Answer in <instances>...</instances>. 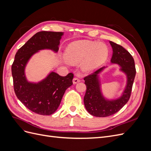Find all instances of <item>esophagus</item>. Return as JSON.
<instances>
[{"label":"esophagus","instance_id":"esophagus-1","mask_svg":"<svg viewBox=\"0 0 151 151\" xmlns=\"http://www.w3.org/2000/svg\"><path fill=\"white\" fill-rule=\"evenodd\" d=\"M81 81V80L77 78V77H74V79H73V83L74 84H77V83H79V82Z\"/></svg>","mask_w":151,"mask_h":151}]
</instances>
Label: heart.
I'll return each mask as SVG.
<instances>
[{
	"instance_id": "1",
	"label": "heart",
	"mask_w": 151,
	"mask_h": 151,
	"mask_svg": "<svg viewBox=\"0 0 151 151\" xmlns=\"http://www.w3.org/2000/svg\"><path fill=\"white\" fill-rule=\"evenodd\" d=\"M108 49L105 44L88 40H80L70 43L66 50L68 61L77 63L83 61L82 68L90 71L98 67L106 60Z\"/></svg>"
}]
</instances>
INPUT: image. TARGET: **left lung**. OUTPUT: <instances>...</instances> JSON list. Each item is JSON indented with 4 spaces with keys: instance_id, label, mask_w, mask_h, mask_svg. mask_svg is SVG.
Listing matches in <instances>:
<instances>
[{
    "instance_id": "left-lung-1",
    "label": "left lung",
    "mask_w": 151,
    "mask_h": 151,
    "mask_svg": "<svg viewBox=\"0 0 151 151\" xmlns=\"http://www.w3.org/2000/svg\"><path fill=\"white\" fill-rule=\"evenodd\" d=\"M109 43L113 48L111 62L121 66L120 70L127 75V83L123 95L120 98L107 100L101 94L98 76L104 67L84 77V83L86 86V91L84 97L85 107L91 115L97 117L112 115L123 107L130 99L136 74L135 62L131 54L120 45L111 41Z\"/></svg>"
}]
</instances>
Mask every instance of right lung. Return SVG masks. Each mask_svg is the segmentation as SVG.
Here are the masks:
<instances>
[{"label":"right lung","instance_id":"right-lung-1","mask_svg":"<svg viewBox=\"0 0 151 151\" xmlns=\"http://www.w3.org/2000/svg\"><path fill=\"white\" fill-rule=\"evenodd\" d=\"M63 32L40 31L17 50L12 65L14 90L17 98L29 110L42 115H52L58 108L66 89L71 86L74 74L59 76L52 72L38 83L27 81L26 63L38 50L50 49L57 52Z\"/></svg>","mask_w":151,"mask_h":151}]
</instances>
